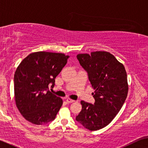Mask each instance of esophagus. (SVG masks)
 <instances>
[{
    "label": "esophagus",
    "mask_w": 148,
    "mask_h": 148,
    "mask_svg": "<svg viewBox=\"0 0 148 148\" xmlns=\"http://www.w3.org/2000/svg\"><path fill=\"white\" fill-rule=\"evenodd\" d=\"M66 101H67V103H72V102H74V100H73L72 99H70V98H68V99H66Z\"/></svg>",
    "instance_id": "1"
}]
</instances>
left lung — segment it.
Wrapping results in <instances>:
<instances>
[{
    "instance_id": "1",
    "label": "left lung",
    "mask_w": 148,
    "mask_h": 148,
    "mask_svg": "<svg viewBox=\"0 0 148 148\" xmlns=\"http://www.w3.org/2000/svg\"><path fill=\"white\" fill-rule=\"evenodd\" d=\"M77 59L92 88L94 104L80 101L82 110L76 120L86 129L97 131L111 123L123 107L129 85L123 64L106 51L78 54Z\"/></svg>"
}]
</instances>
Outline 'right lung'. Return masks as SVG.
<instances>
[{
  "label": "right lung",
  "mask_w": 148,
  "mask_h": 148,
  "mask_svg": "<svg viewBox=\"0 0 148 148\" xmlns=\"http://www.w3.org/2000/svg\"><path fill=\"white\" fill-rule=\"evenodd\" d=\"M69 56L38 51L29 54L17 67L14 75L17 108L29 123L42 125L53 121L63 104L49 90L68 62Z\"/></svg>",
  "instance_id": "obj_1"
}]
</instances>
